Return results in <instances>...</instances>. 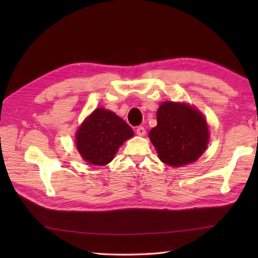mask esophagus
<instances>
[{
    "label": "esophagus",
    "mask_w": 258,
    "mask_h": 258,
    "mask_svg": "<svg viewBox=\"0 0 258 258\" xmlns=\"http://www.w3.org/2000/svg\"><path fill=\"white\" fill-rule=\"evenodd\" d=\"M145 133H146V131L143 126H139L138 130H136V134H138L139 136H144Z\"/></svg>",
    "instance_id": "1"
}]
</instances>
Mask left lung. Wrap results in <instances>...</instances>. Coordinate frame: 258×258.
Returning <instances> with one entry per match:
<instances>
[{"instance_id":"8db88e82","label":"left lung","mask_w":258,"mask_h":258,"mask_svg":"<svg viewBox=\"0 0 258 258\" xmlns=\"http://www.w3.org/2000/svg\"><path fill=\"white\" fill-rule=\"evenodd\" d=\"M156 118L149 138L163 163L179 167L199 160L210 139L207 122L199 109L186 103L164 102Z\"/></svg>"}]
</instances>
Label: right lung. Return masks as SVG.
<instances>
[{
  "instance_id": "right-lung-1",
  "label": "right lung",
  "mask_w": 258,
  "mask_h": 258,
  "mask_svg": "<svg viewBox=\"0 0 258 258\" xmlns=\"http://www.w3.org/2000/svg\"><path fill=\"white\" fill-rule=\"evenodd\" d=\"M133 135V130L124 119L100 107L81 124L75 145L85 162L103 166L113 160L119 146Z\"/></svg>"
}]
</instances>
